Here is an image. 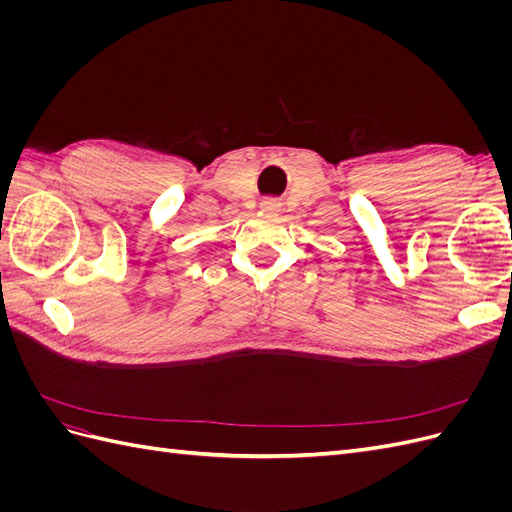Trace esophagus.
I'll return each mask as SVG.
<instances>
[{
    "mask_svg": "<svg viewBox=\"0 0 512 512\" xmlns=\"http://www.w3.org/2000/svg\"><path fill=\"white\" fill-rule=\"evenodd\" d=\"M265 207H267V209H271V207H275V203H265Z\"/></svg>",
    "mask_w": 512,
    "mask_h": 512,
    "instance_id": "obj_1",
    "label": "esophagus"
}]
</instances>
